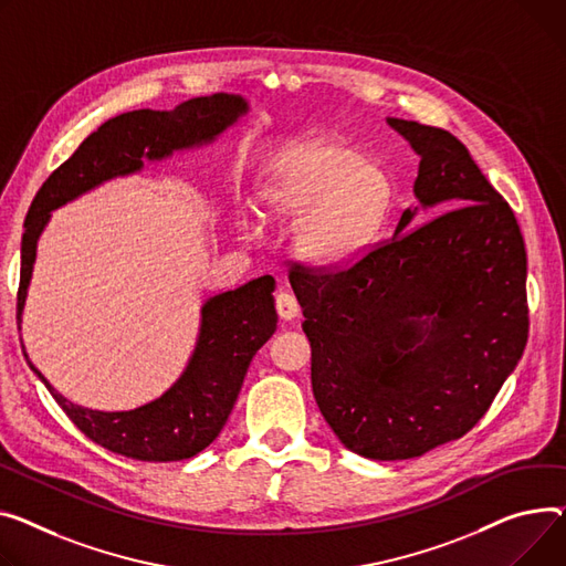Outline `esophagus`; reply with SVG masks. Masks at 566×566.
<instances>
[{
  "label": "esophagus",
  "mask_w": 566,
  "mask_h": 566,
  "mask_svg": "<svg viewBox=\"0 0 566 566\" xmlns=\"http://www.w3.org/2000/svg\"><path fill=\"white\" fill-rule=\"evenodd\" d=\"M275 307H277V314L282 321H293L300 312L297 307V300L289 293V291H280L277 297H275Z\"/></svg>",
  "instance_id": "obj_1"
}]
</instances>
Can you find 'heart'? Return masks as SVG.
Instances as JSON below:
<instances>
[{
    "label": "heart",
    "mask_w": 566,
    "mask_h": 566,
    "mask_svg": "<svg viewBox=\"0 0 566 566\" xmlns=\"http://www.w3.org/2000/svg\"><path fill=\"white\" fill-rule=\"evenodd\" d=\"M389 200L387 170L332 140L297 145L259 188L261 211L295 222V252L318 269L355 259L378 234Z\"/></svg>",
    "instance_id": "obj_1"
}]
</instances>
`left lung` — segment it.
I'll return each mask as SVG.
<instances>
[{
  "label": "left lung",
  "mask_w": 566,
  "mask_h": 566,
  "mask_svg": "<svg viewBox=\"0 0 566 566\" xmlns=\"http://www.w3.org/2000/svg\"><path fill=\"white\" fill-rule=\"evenodd\" d=\"M387 125L421 159L419 207L346 271L289 275L318 409L348 450L380 462L467 434L528 342L525 248L510 205L450 132ZM421 208L444 213L408 231Z\"/></svg>",
  "instance_id": "left-lung-1"
}]
</instances>
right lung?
Wrapping results in <instances>:
<instances>
[{"label": "right lung", "mask_w": 566, "mask_h": 566, "mask_svg": "<svg viewBox=\"0 0 566 566\" xmlns=\"http://www.w3.org/2000/svg\"><path fill=\"white\" fill-rule=\"evenodd\" d=\"M250 104L234 93H216L177 104L172 111L140 108L120 113L93 132L35 193L22 234L18 321L27 305L38 239L52 211L77 200L104 181L216 143L248 116ZM275 280L256 277L234 291L207 297L200 307L196 348L179 378L155 400L127 411H102L63 398L27 353L38 375L67 419L111 453L140 462H179L198 455L228 423L248 366L277 329ZM24 350V346H22Z\"/></svg>", "instance_id": "right-lung-1"}]
</instances>
